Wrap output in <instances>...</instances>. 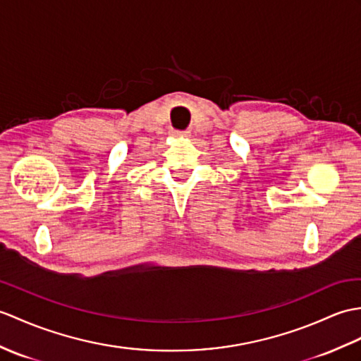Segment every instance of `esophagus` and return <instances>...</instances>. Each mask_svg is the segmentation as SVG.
Listing matches in <instances>:
<instances>
[{
    "mask_svg": "<svg viewBox=\"0 0 361 361\" xmlns=\"http://www.w3.org/2000/svg\"><path fill=\"white\" fill-rule=\"evenodd\" d=\"M172 137L173 138H188L189 137V132L188 130H173L172 132Z\"/></svg>",
    "mask_w": 361,
    "mask_h": 361,
    "instance_id": "1",
    "label": "esophagus"
}]
</instances>
